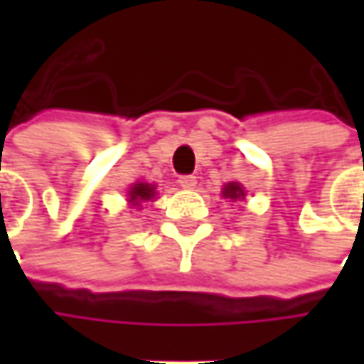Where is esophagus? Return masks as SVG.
<instances>
[{"instance_id":"obj_1","label":"esophagus","mask_w":364,"mask_h":364,"mask_svg":"<svg viewBox=\"0 0 364 364\" xmlns=\"http://www.w3.org/2000/svg\"><path fill=\"white\" fill-rule=\"evenodd\" d=\"M178 184L182 186V188H194L196 186V176L192 174H186V176H180L178 178Z\"/></svg>"}]
</instances>
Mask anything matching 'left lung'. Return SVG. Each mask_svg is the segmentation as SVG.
Instances as JSON below:
<instances>
[{
	"label": "left lung",
	"instance_id": "left-lung-1",
	"mask_svg": "<svg viewBox=\"0 0 364 364\" xmlns=\"http://www.w3.org/2000/svg\"><path fill=\"white\" fill-rule=\"evenodd\" d=\"M223 196L225 198H239V196H243V188L237 184V182H231V184H227L225 188H223Z\"/></svg>",
	"mask_w": 364,
	"mask_h": 364
}]
</instances>
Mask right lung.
Wrapping results in <instances>:
<instances>
[{
    "instance_id": "right-lung-1",
    "label": "right lung",
    "mask_w": 364,
    "mask_h": 364,
    "mask_svg": "<svg viewBox=\"0 0 364 364\" xmlns=\"http://www.w3.org/2000/svg\"><path fill=\"white\" fill-rule=\"evenodd\" d=\"M156 196V188L151 184L146 182H139V184H133V188L129 190V198L133 204H139L141 200H151Z\"/></svg>"
}]
</instances>
